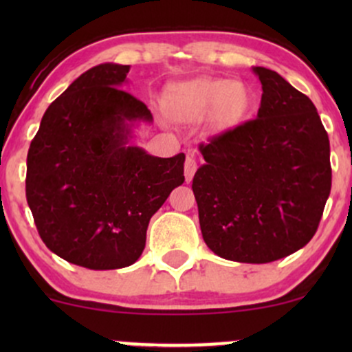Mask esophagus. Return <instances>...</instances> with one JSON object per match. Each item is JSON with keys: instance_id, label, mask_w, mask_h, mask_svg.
I'll list each match as a JSON object with an SVG mask.
<instances>
[{"instance_id": "esophagus-1", "label": "esophagus", "mask_w": 352, "mask_h": 352, "mask_svg": "<svg viewBox=\"0 0 352 352\" xmlns=\"http://www.w3.org/2000/svg\"><path fill=\"white\" fill-rule=\"evenodd\" d=\"M195 170H197V160L193 155H187V159H185V180L190 182L193 179V175H195Z\"/></svg>"}]
</instances>
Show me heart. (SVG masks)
I'll return each mask as SVG.
<instances>
[{"instance_id":"obj_1","label":"heart","mask_w":352,"mask_h":352,"mask_svg":"<svg viewBox=\"0 0 352 352\" xmlns=\"http://www.w3.org/2000/svg\"><path fill=\"white\" fill-rule=\"evenodd\" d=\"M165 114L179 122L205 124L213 134H228L241 127L254 106L253 91L241 80L200 76L172 82L162 96Z\"/></svg>"}]
</instances>
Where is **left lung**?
<instances>
[{"label": "left lung", "mask_w": 352, "mask_h": 352, "mask_svg": "<svg viewBox=\"0 0 352 352\" xmlns=\"http://www.w3.org/2000/svg\"><path fill=\"white\" fill-rule=\"evenodd\" d=\"M253 72L263 89L256 119L200 145L192 188L213 253L270 263L316 233L331 192L329 139L308 96L272 69Z\"/></svg>", "instance_id": "1"}]
</instances>
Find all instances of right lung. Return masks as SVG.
I'll return each mask as SVG.
<instances>
[{
	"label": "right lung",
	"instance_id": "add662e5",
	"mask_svg": "<svg viewBox=\"0 0 352 352\" xmlns=\"http://www.w3.org/2000/svg\"><path fill=\"white\" fill-rule=\"evenodd\" d=\"M131 67L104 63L80 74L44 112L28 152L26 199L52 253L89 270L139 260L148 221L184 184L185 153L153 157L131 145L152 122L120 89Z\"/></svg>",
	"mask_w": 352,
	"mask_h": 352
}]
</instances>
